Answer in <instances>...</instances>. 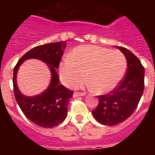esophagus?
Segmentation results:
<instances>
[{"label":"esophagus","instance_id":"34e87169","mask_svg":"<svg viewBox=\"0 0 155 155\" xmlns=\"http://www.w3.org/2000/svg\"><path fill=\"white\" fill-rule=\"evenodd\" d=\"M85 95V93L84 92H78V91H75L74 93V97H78V96H84Z\"/></svg>","mask_w":155,"mask_h":155}]
</instances>
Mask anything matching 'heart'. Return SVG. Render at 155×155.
I'll return each instance as SVG.
<instances>
[{
  "instance_id": "1",
  "label": "heart",
  "mask_w": 155,
  "mask_h": 155,
  "mask_svg": "<svg viewBox=\"0 0 155 155\" xmlns=\"http://www.w3.org/2000/svg\"><path fill=\"white\" fill-rule=\"evenodd\" d=\"M127 60L119 50L96 46L76 47L69 59L60 65V77L68 87L80 85L85 80L98 93H105L115 88L124 77Z\"/></svg>"
}]
</instances>
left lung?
I'll list each match as a JSON object with an SVG mask.
<instances>
[{
  "label": "left lung",
  "mask_w": 155,
  "mask_h": 155,
  "mask_svg": "<svg viewBox=\"0 0 155 155\" xmlns=\"http://www.w3.org/2000/svg\"><path fill=\"white\" fill-rule=\"evenodd\" d=\"M117 48L127 58V72L113 91L98 96V105L92 115L103 125H116L128 119L137 107L144 88V68L139 59L126 48Z\"/></svg>",
  "instance_id": "left-lung-1"
}]
</instances>
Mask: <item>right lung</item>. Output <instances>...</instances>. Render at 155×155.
I'll use <instances>...</instances> for the list:
<instances>
[{"label": "right lung", "instance_id": "1", "mask_svg": "<svg viewBox=\"0 0 155 155\" xmlns=\"http://www.w3.org/2000/svg\"><path fill=\"white\" fill-rule=\"evenodd\" d=\"M66 41L41 45L33 48L22 56L14 68L13 87L15 97L24 115L31 122L43 128H52L61 124L68 115L69 100L74 91L59 83L57 73L66 48ZM38 58L48 64L51 71V82L48 88L33 97L23 96L16 82L20 65L28 58Z\"/></svg>", "mask_w": 155, "mask_h": 155}]
</instances>
